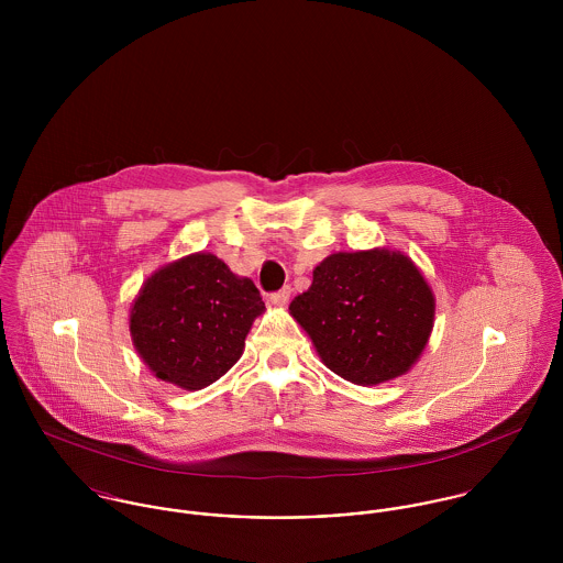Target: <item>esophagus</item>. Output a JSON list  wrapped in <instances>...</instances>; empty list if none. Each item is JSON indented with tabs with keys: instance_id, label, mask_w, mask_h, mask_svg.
I'll use <instances>...</instances> for the list:
<instances>
[{
	"instance_id": "obj_1",
	"label": "esophagus",
	"mask_w": 563,
	"mask_h": 563,
	"mask_svg": "<svg viewBox=\"0 0 563 563\" xmlns=\"http://www.w3.org/2000/svg\"><path fill=\"white\" fill-rule=\"evenodd\" d=\"M290 295H292V288L290 286H284L282 290H277V292H271V303L273 306H286L288 301H290Z\"/></svg>"
}]
</instances>
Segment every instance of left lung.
Instances as JSON below:
<instances>
[{
  "mask_svg": "<svg viewBox=\"0 0 563 563\" xmlns=\"http://www.w3.org/2000/svg\"><path fill=\"white\" fill-rule=\"evenodd\" d=\"M433 312L420 271L386 249L324 257L312 286L290 303L322 364L357 386L407 373L429 340Z\"/></svg>",
  "mask_w": 563,
  "mask_h": 563,
  "instance_id": "8db88e82",
  "label": "left lung"
}]
</instances>
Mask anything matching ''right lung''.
I'll list each match as a JSON object with an SVG mask.
<instances>
[{
	"mask_svg": "<svg viewBox=\"0 0 563 563\" xmlns=\"http://www.w3.org/2000/svg\"><path fill=\"white\" fill-rule=\"evenodd\" d=\"M264 310L255 284L212 253H192L154 273L139 292L130 331L162 382L201 390L239 360Z\"/></svg>",
	"mask_w": 563,
	"mask_h": 563,
	"instance_id": "right-lung-1",
	"label": "right lung"
}]
</instances>
